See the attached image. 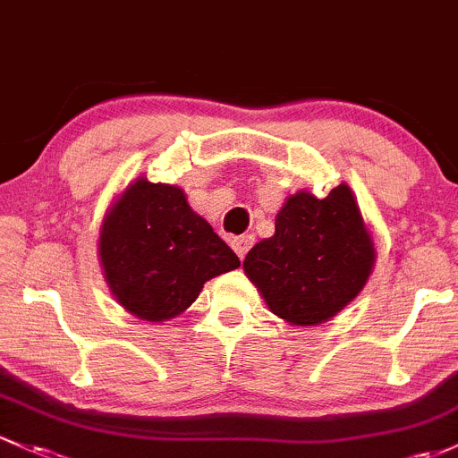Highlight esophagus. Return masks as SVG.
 I'll return each mask as SVG.
<instances>
[{"label":"esophagus","instance_id":"esophagus-1","mask_svg":"<svg viewBox=\"0 0 458 458\" xmlns=\"http://www.w3.org/2000/svg\"><path fill=\"white\" fill-rule=\"evenodd\" d=\"M255 244V238L250 233H244V235H238V238L231 240V247H233L235 253H238L240 259H244V255L249 253V249Z\"/></svg>","mask_w":458,"mask_h":458}]
</instances>
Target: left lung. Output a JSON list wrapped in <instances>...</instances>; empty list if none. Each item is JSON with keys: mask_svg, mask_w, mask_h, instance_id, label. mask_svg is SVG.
<instances>
[{"mask_svg": "<svg viewBox=\"0 0 458 458\" xmlns=\"http://www.w3.org/2000/svg\"><path fill=\"white\" fill-rule=\"evenodd\" d=\"M376 262L371 233L345 183L326 199L301 190L275 218V235L244 258V273L270 312L290 326L336 317L365 288Z\"/></svg>", "mask_w": 458, "mask_h": 458, "instance_id": "8db88e82", "label": "left lung"}]
</instances>
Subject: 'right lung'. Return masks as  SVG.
Masks as SVG:
<instances>
[{
	"instance_id": "obj_1",
	"label": "right lung",
	"mask_w": 458,
	"mask_h": 458,
	"mask_svg": "<svg viewBox=\"0 0 458 458\" xmlns=\"http://www.w3.org/2000/svg\"><path fill=\"white\" fill-rule=\"evenodd\" d=\"M100 264L113 297L144 321H168L203 284L240 267L238 255L185 200L183 190L140 176L106 211Z\"/></svg>"
}]
</instances>
